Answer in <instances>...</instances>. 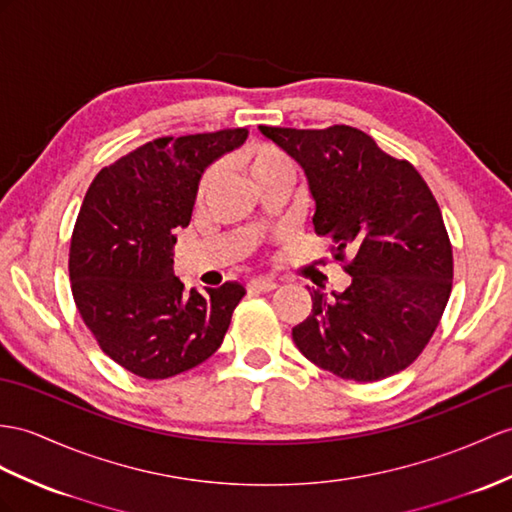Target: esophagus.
Returning <instances> with one entry per match:
<instances>
[{"label":"esophagus","instance_id":"34e87169","mask_svg":"<svg viewBox=\"0 0 512 512\" xmlns=\"http://www.w3.org/2000/svg\"><path fill=\"white\" fill-rule=\"evenodd\" d=\"M247 289L249 291H263V293H267V291L278 289V282L271 280V278H252V280L247 282Z\"/></svg>","mask_w":512,"mask_h":512}]
</instances>
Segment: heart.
I'll return each mask as SVG.
<instances>
[{
    "instance_id": "heart-1",
    "label": "heart",
    "mask_w": 512,
    "mask_h": 512,
    "mask_svg": "<svg viewBox=\"0 0 512 512\" xmlns=\"http://www.w3.org/2000/svg\"><path fill=\"white\" fill-rule=\"evenodd\" d=\"M234 160L236 165L247 173V178L252 180L256 189H263V186L276 180H291L289 158H286L280 149L273 145H267V143L249 145ZM213 182H215V171H208L197 186V197H204Z\"/></svg>"
}]
</instances>
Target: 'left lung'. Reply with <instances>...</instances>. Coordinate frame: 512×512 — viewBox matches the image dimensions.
I'll list each match as a JSON object with an SVG mask.
<instances>
[{
	"instance_id": "1",
	"label": "left lung",
	"mask_w": 512,
	"mask_h": 512,
	"mask_svg": "<svg viewBox=\"0 0 512 512\" xmlns=\"http://www.w3.org/2000/svg\"><path fill=\"white\" fill-rule=\"evenodd\" d=\"M302 167L313 228L352 260L345 291L310 289L313 310L293 328L310 363L354 382L406 369L428 345L452 291V245L439 204L417 169L352 126H258Z\"/></svg>"
}]
</instances>
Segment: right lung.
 Returning <instances> with one entry per match:
<instances>
[{
	"mask_svg": "<svg viewBox=\"0 0 512 512\" xmlns=\"http://www.w3.org/2000/svg\"><path fill=\"white\" fill-rule=\"evenodd\" d=\"M245 139L243 128L156 139L104 167L84 195L69 252L73 299L99 347L134 376H178L223 343L243 284L184 291L173 245L206 167Z\"/></svg>",
	"mask_w": 512,
	"mask_h": 512,
	"instance_id": "obj_1",
	"label": "right lung"
}]
</instances>
